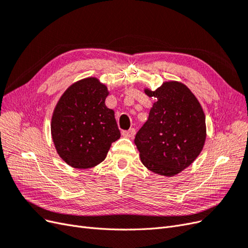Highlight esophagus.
<instances>
[{
	"mask_svg": "<svg viewBox=\"0 0 248 248\" xmlns=\"http://www.w3.org/2000/svg\"><path fill=\"white\" fill-rule=\"evenodd\" d=\"M134 134H136V129L130 128L129 130H123L122 136L125 138H133Z\"/></svg>",
	"mask_w": 248,
	"mask_h": 248,
	"instance_id": "esophagus-1",
	"label": "esophagus"
}]
</instances>
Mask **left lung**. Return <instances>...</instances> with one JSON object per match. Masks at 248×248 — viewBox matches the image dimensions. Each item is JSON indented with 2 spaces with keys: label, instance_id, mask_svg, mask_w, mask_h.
<instances>
[{
  "label": "left lung",
  "instance_id": "left-lung-1",
  "mask_svg": "<svg viewBox=\"0 0 248 248\" xmlns=\"http://www.w3.org/2000/svg\"><path fill=\"white\" fill-rule=\"evenodd\" d=\"M156 101L134 144L140 161L155 174L176 176L197 159L207 137L204 110L184 84L164 81L155 91L145 88Z\"/></svg>",
  "mask_w": 248,
  "mask_h": 248
}]
</instances>
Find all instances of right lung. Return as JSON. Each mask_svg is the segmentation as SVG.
<instances>
[{"label": "right lung", "mask_w": 248, "mask_h": 248, "mask_svg": "<svg viewBox=\"0 0 248 248\" xmlns=\"http://www.w3.org/2000/svg\"><path fill=\"white\" fill-rule=\"evenodd\" d=\"M108 94V87L91 77L76 81L60 97L50 131L59 156L68 166L96 167L121 137L115 111L106 106Z\"/></svg>", "instance_id": "right-lung-1"}]
</instances>
